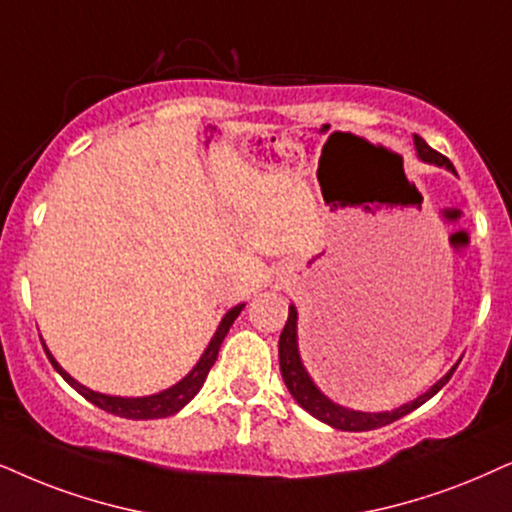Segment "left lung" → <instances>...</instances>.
Wrapping results in <instances>:
<instances>
[{
	"label": "left lung",
	"mask_w": 512,
	"mask_h": 512,
	"mask_svg": "<svg viewBox=\"0 0 512 512\" xmlns=\"http://www.w3.org/2000/svg\"><path fill=\"white\" fill-rule=\"evenodd\" d=\"M413 141H416L420 160L456 172L454 165H451V160L446 158V155L437 153L435 148H430L428 144H425V139H420L416 134ZM278 361H281L283 383H286L288 392L293 394L297 404H300L307 413H312L314 418H319V420H323V423L331 425V428H338V430H345V432H364V430L383 428V425L394 423V420L406 416V413L416 411L418 406H423L425 401H428L430 397H435V394L442 390L446 383H449V378L454 375L456 366H458L456 364L454 368H451V371L446 373L435 387H430L428 392L420 394V397L413 399L411 404L399 406L397 411H383V413L349 411V409H345V406L333 404V401L328 399L326 394H321L319 387L312 383V378H309L307 371H304V366L300 361V352H297V312H295V307L288 309V321H286V326H283L281 338H278Z\"/></svg>",
	"instance_id": "8db88e82"
}]
</instances>
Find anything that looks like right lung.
Masks as SVG:
<instances>
[{
    "instance_id": "add662e5",
    "label": "right lung",
    "mask_w": 512,
    "mask_h": 512,
    "mask_svg": "<svg viewBox=\"0 0 512 512\" xmlns=\"http://www.w3.org/2000/svg\"><path fill=\"white\" fill-rule=\"evenodd\" d=\"M243 304H238V307L229 309V312L224 314L222 323H219L215 338L210 340L208 349L203 352V357L196 366H193V371L186 375L184 380H179L177 385H172L170 390L165 392H158V394H151V397H139V399H129V397H108V394H99L94 390H87V387L77 383V380L70 378V375L63 371L61 366H58V361L51 357L49 349L44 347V352H47V357L51 361V366L56 368L58 373L63 375V380L70 387H75L77 392L82 394L84 399L92 401L94 406H99V409L113 413V416H120V418H132V420H151V418H167V416H174V413L184 409L189 401L196 397L200 387H203L205 378H208L212 364L217 361V354H219V347H222V340L226 338V333H229L231 323L236 321V316L241 314Z\"/></svg>"
}]
</instances>
